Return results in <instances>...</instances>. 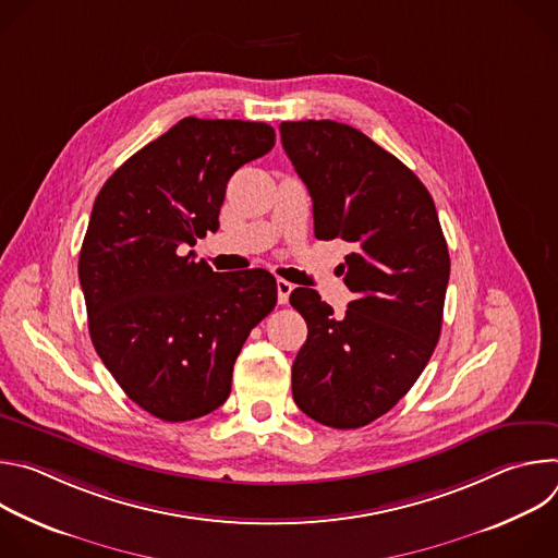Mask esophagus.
<instances>
[{
    "label": "esophagus",
    "mask_w": 558,
    "mask_h": 558,
    "mask_svg": "<svg viewBox=\"0 0 558 558\" xmlns=\"http://www.w3.org/2000/svg\"><path fill=\"white\" fill-rule=\"evenodd\" d=\"M276 287H278V302H280V304H287V302H289V295H291V291H293V284H291L289 280L278 278Z\"/></svg>",
    "instance_id": "esophagus-1"
}]
</instances>
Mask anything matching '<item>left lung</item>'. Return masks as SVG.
<instances>
[{
	"instance_id": "obj_1",
	"label": "left lung",
	"mask_w": 558,
	"mask_h": 558,
	"mask_svg": "<svg viewBox=\"0 0 558 558\" xmlns=\"http://www.w3.org/2000/svg\"><path fill=\"white\" fill-rule=\"evenodd\" d=\"M282 147L313 201L315 238L351 243L344 315L315 289L289 302L308 336L291 371L311 420L360 428L388 413L426 368L444 317L450 256L433 196L390 151L338 121H284Z\"/></svg>"
}]
</instances>
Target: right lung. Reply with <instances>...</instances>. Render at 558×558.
<instances>
[{
    "mask_svg": "<svg viewBox=\"0 0 558 558\" xmlns=\"http://www.w3.org/2000/svg\"><path fill=\"white\" fill-rule=\"evenodd\" d=\"M276 143L267 123L185 117L101 187L78 254L93 344L134 404L190 422L225 404L233 362L278 300L265 269L216 274L185 247L218 229L231 174Z\"/></svg>",
    "mask_w": 558,
    "mask_h": 558,
    "instance_id": "add662e5",
    "label": "right lung"
}]
</instances>
